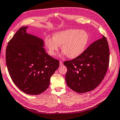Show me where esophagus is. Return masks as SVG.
I'll list each match as a JSON object with an SVG mask.
<instances>
[{
    "label": "esophagus",
    "mask_w": 120,
    "mask_h": 120,
    "mask_svg": "<svg viewBox=\"0 0 120 120\" xmlns=\"http://www.w3.org/2000/svg\"><path fill=\"white\" fill-rule=\"evenodd\" d=\"M63 65V62L61 61V60H60V66H62Z\"/></svg>",
    "instance_id": "esophagus-1"
}]
</instances>
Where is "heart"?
<instances>
[{
    "label": "heart",
    "instance_id": "heart-1",
    "mask_svg": "<svg viewBox=\"0 0 120 120\" xmlns=\"http://www.w3.org/2000/svg\"><path fill=\"white\" fill-rule=\"evenodd\" d=\"M89 40V34L85 31L68 29L56 31L52 38L46 37L45 45L50 56H54L62 45L63 55H67L70 58H75L84 51Z\"/></svg>",
    "mask_w": 120,
    "mask_h": 120
}]
</instances>
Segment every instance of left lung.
I'll use <instances>...</instances> for the list:
<instances>
[{
	"mask_svg": "<svg viewBox=\"0 0 120 120\" xmlns=\"http://www.w3.org/2000/svg\"><path fill=\"white\" fill-rule=\"evenodd\" d=\"M110 52L105 37L91 44L80 56L64 63L68 68L65 81L68 86L78 93L95 89L108 70Z\"/></svg>",
	"mask_w": 120,
	"mask_h": 120,
	"instance_id": "left-lung-1",
	"label": "left lung"
}]
</instances>
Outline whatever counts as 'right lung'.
Listing matches in <instances>:
<instances>
[{
    "label": "right lung",
    "instance_id": "obj_1",
    "mask_svg": "<svg viewBox=\"0 0 120 120\" xmlns=\"http://www.w3.org/2000/svg\"><path fill=\"white\" fill-rule=\"evenodd\" d=\"M22 27L8 43L6 61L10 77L21 91L38 95L47 90L59 60L46 52L43 39Z\"/></svg>",
    "mask_w": 120,
    "mask_h": 120
}]
</instances>
